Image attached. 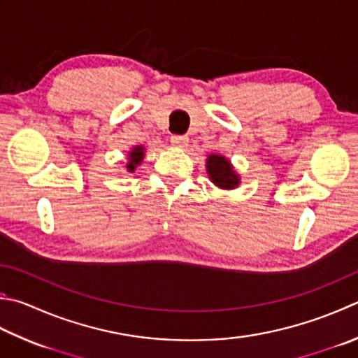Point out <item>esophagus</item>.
Listing matches in <instances>:
<instances>
[{
    "instance_id": "34e87169",
    "label": "esophagus",
    "mask_w": 358,
    "mask_h": 358,
    "mask_svg": "<svg viewBox=\"0 0 358 358\" xmlns=\"http://www.w3.org/2000/svg\"><path fill=\"white\" fill-rule=\"evenodd\" d=\"M171 143L173 147H178V149H183L187 145V138L183 135H173L171 136Z\"/></svg>"
}]
</instances>
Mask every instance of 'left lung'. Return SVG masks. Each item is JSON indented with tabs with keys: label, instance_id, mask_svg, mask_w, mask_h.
<instances>
[{
	"label": "left lung",
	"instance_id": "1",
	"mask_svg": "<svg viewBox=\"0 0 358 358\" xmlns=\"http://www.w3.org/2000/svg\"><path fill=\"white\" fill-rule=\"evenodd\" d=\"M206 172L209 180L223 191H231V189L239 187L241 175L234 171V166L231 161L219 155V153H211L206 158Z\"/></svg>",
	"mask_w": 358,
	"mask_h": 358
}]
</instances>
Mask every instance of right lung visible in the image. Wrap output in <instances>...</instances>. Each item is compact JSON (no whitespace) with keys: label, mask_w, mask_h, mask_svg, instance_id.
<instances>
[{"label":"right lung","mask_w":358,"mask_h":358,"mask_svg":"<svg viewBox=\"0 0 358 358\" xmlns=\"http://www.w3.org/2000/svg\"><path fill=\"white\" fill-rule=\"evenodd\" d=\"M144 153H145V147L144 145H133L129 150L127 155V164H125V169L127 172H135L136 167L143 163L144 159Z\"/></svg>","instance_id":"1"}]
</instances>
